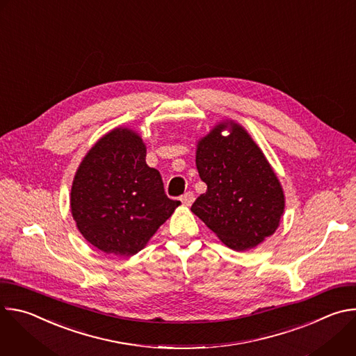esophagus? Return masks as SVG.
Segmentation results:
<instances>
[{
    "instance_id": "obj_1",
    "label": "esophagus",
    "mask_w": 356,
    "mask_h": 356,
    "mask_svg": "<svg viewBox=\"0 0 356 356\" xmlns=\"http://www.w3.org/2000/svg\"><path fill=\"white\" fill-rule=\"evenodd\" d=\"M181 202L184 206H191L193 204V201H194V194H193V191H187V193H184L183 195H181Z\"/></svg>"
}]
</instances>
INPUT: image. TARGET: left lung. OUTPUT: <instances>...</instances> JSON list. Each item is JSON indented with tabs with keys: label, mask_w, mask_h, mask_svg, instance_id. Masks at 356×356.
Wrapping results in <instances>:
<instances>
[{
	"label": "left lung",
	"mask_w": 356,
	"mask_h": 356,
	"mask_svg": "<svg viewBox=\"0 0 356 356\" xmlns=\"http://www.w3.org/2000/svg\"><path fill=\"white\" fill-rule=\"evenodd\" d=\"M222 136L220 124L197 145L195 165L207 191L191 211L227 246H257L279 227L284 210L280 183L262 150L243 128L229 122Z\"/></svg>",
	"instance_id": "left-lung-1"
}]
</instances>
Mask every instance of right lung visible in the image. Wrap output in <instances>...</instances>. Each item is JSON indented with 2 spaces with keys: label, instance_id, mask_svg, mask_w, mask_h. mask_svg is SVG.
Wrapping results in <instances>:
<instances>
[{
  "label": "right lung",
  "instance_id": "right-lung-1",
  "mask_svg": "<svg viewBox=\"0 0 356 356\" xmlns=\"http://www.w3.org/2000/svg\"><path fill=\"white\" fill-rule=\"evenodd\" d=\"M145 158L142 139L117 128L91 147L76 173L72 214L99 250L135 255L180 204L166 195L161 173Z\"/></svg>",
  "mask_w": 356,
  "mask_h": 356
}]
</instances>
